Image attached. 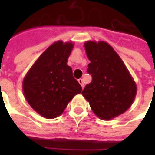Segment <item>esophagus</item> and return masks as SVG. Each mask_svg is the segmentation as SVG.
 I'll use <instances>...</instances> for the list:
<instances>
[{"mask_svg": "<svg viewBox=\"0 0 155 155\" xmlns=\"http://www.w3.org/2000/svg\"><path fill=\"white\" fill-rule=\"evenodd\" d=\"M78 82H79V83H80V84H81V87L82 88H84V82H83V79H79V80H78Z\"/></svg>", "mask_w": 155, "mask_h": 155, "instance_id": "esophagus-1", "label": "esophagus"}]
</instances>
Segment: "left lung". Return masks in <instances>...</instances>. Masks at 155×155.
Returning <instances> with one entry per match:
<instances>
[{
    "instance_id": "obj_1",
    "label": "left lung",
    "mask_w": 155,
    "mask_h": 155,
    "mask_svg": "<svg viewBox=\"0 0 155 155\" xmlns=\"http://www.w3.org/2000/svg\"><path fill=\"white\" fill-rule=\"evenodd\" d=\"M91 61L87 72L92 77L82 91L94 114L111 120L130 107L136 94V84L119 54L104 42L84 43Z\"/></svg>"
}]
</instances>
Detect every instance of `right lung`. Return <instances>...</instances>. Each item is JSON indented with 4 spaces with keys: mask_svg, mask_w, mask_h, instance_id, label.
<instances>
[{
    "mask_svg": "<svg viewBox=\"0 0 155 155\" xmlns=\"http://www.w3.org/2000/svg\"><path fill=\"white\" fill-rule=\"evenodd\" d=\"M73 44L57 41L37 59L23 81L24 94L30 105L47 119L64 112L68 103L82 91L67 60Z\"/></svg>",
    "mask_w": 155,
    "mask_h": 155,
    "instance_id": "right-lung-1",
    "label": "right lung"
}]
</instances>
